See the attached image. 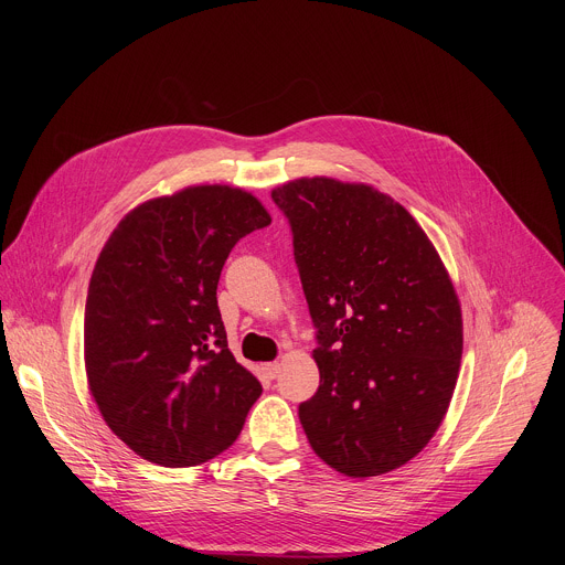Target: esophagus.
<instances>
[{
  "label": "esophagus",
  "mask_w": 565,
  "mask_h": 565,
  "mask_svg": "<svg viewBox=\"0 0 565 565\" xmlns=\"http://www.w3.org/2000/svg\"><path fill=\"white\" fill-rule=\"evenodd\" d=\"M262 371H264L270 380H275V377L279 375V371H281V364H279V362H268V364L262 366Z\"/></svg>",
  "instance_id": "1"
}]
</instances>
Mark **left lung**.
<instances>
[{"mask_svg":"<svg viewBox=\"0 0 565 565\" xmlns=\"http://www.w3.org/2000/svg\"><path fill=\"white\" fill-rule=\"evenodd\" d=\"M315 327L317 393L299 405L315 454L353 478L409 462L440 427L462 355L451 279L391 196L335 179L273 190Z\"/></svg>","mask_w":565,"mask_h":565,"instance_id":"1","label":"left lung"}]
</instances>
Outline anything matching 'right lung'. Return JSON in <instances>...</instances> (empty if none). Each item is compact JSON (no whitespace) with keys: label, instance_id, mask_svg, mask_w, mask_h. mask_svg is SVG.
<instances>
[{"label":"right lung","instance_id":"right-lung-1","mask_svg":"<svg viewBox=\"0 0 565 565\" xmlns=\"http://www.w3.org/2000/svg\"><path fill=\"white\" fill-rule=\"evenodd\" d=\"M266 225L253 194L199 185L138 205L105 244L85 306L87 377L109 429L145 460L214 458L262 395L227 349L216 286L236 241Z\"/></svg>","mask_w":565,"mask_h":565}]
</instances>
